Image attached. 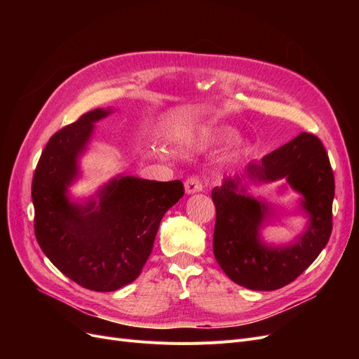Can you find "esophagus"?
Listing matches in <instances>:
<instances>
[{
    "instance_id": "34e87169",
    "label": "esophagus",
    "mask_w": 359,
    "mask_h": 359,
    "mask_svg": "<svg viewBox=\"0 0 359 359\" xmlns=\"http://www.w3.org/2000/svg\"><path fill=\"white\" fill-rule=\"evenodd\" d=\"M203 189H205V184H203L202 178H199V177H190V178L186 180V191L189 194L202 191Z\"/></svg>"
}]
</instances>
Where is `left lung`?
Instances as JSON below:
<instances>
[{
    "instance_id": "obj_1",
    "label": "left lung",
    "mask_w": 359,
    "mask_h": 359,
    "mask_svg": "<svg viewBox=\"0 0 359 359\" xmlns=\"http://www.w3.org/2000/svg\"><path fill=\"white\" fill-rule=\"evenodd\" d=\"M250 181L286 178L299 191L310 226L297 244L266 248L259 243L257 229L266 206L245 196L241 177L226 178L212 190L215 260L236 285L253 290H276L299 277L327 245L332 231L334 173L320 139L301 133L245 169Z\"/></svg>"
}]
</instances>
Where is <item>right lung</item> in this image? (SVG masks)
Returning <instances> with one entry per match:
<instances>
[{"label": "right lung", "instance_id": "obj_1", "mask_svg": "<svg viewBox=\"0 0 359 359\" xmlns=\"http://www.w3.org/2000/svg\"><path fill=\"white\" fill-rule=\"evenodd\" d=\"M111 111L94 109L53 135L36 166L31 196L34 233L43 253L85 289L112 292L142 271L163 215L184 196L180 180L160 182L123 177L100 193V203L73 205L66 187L93 123Z\"/></svg>", "mask_w": 359, "mask_h": 359}]
</instances>
